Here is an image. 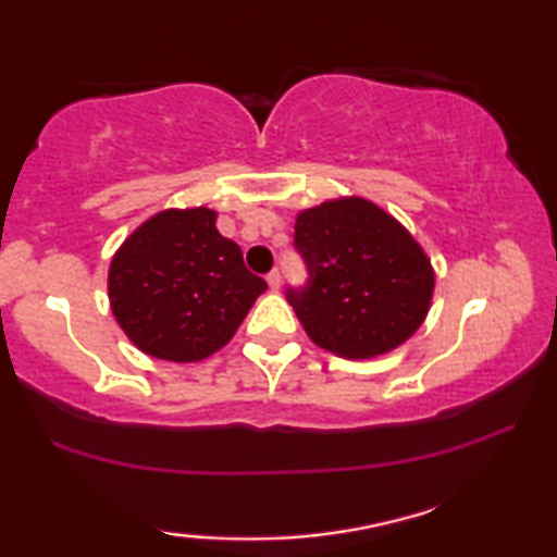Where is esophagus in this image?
I'll list each match as a JSON object with an SVG mask.
<instances>
[{
    "label": "esophagus",
    "mask_w": 557,
    "mask_h": 557,
    "mask_svg": "<svg viewBox=\"0 0 557 557\" xmlns=\"http://www.w3.org/2000/svg\"><path fill=\"white\" fill-rule=\"evenodd\" d=\"M265 281H269V286L273 288V292H278V288H281V273H278V269H273Z\"/></svg>",
    "instance_id": "1"
}]
</instances>
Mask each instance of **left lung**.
Wrapping results in <instances>:
<instances>
[{"mask_svg": "<svg viewBox=\"0 0 557 557\" xmlns=\"http://www.w3.org/2000/svg\"><path fill=\"white\" fill-rule=\"evenodd\" d=\"M296 248L309 288L288 292L304 332L344 359L399 349L430 313L434 265L422 244L382 206L338 196L296 213Z\"/></svg>", "mask_w": 557, "mask_h": 557, "instance_id": "left-lung-1", "label": "left lung"}]
</instances>
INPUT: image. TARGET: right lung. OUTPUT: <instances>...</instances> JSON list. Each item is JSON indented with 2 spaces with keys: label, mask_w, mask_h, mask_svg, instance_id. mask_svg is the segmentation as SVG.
Returning <instances> with one entry per match:
<instances>
[{
  "label": "right lung",
  "mask_w": 557,
  "mask_h": 557,
  "mask_svg": "<svg viewBox=\"0 0 557 557\" xmlns=\"http://www.w3.org/2000/svg\"><path fill=\"white\" fill-rule=\"evenodd\" d=\"M213 208H165L112 256L108 298L125 336L152 359L193 364L221 351L265 288Z\"/></svg>",
  "instance_id": "obj_1"
}]
</instances>
